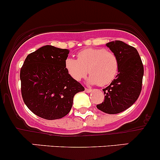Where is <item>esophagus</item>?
Masks as SVG:
<instances>
[{
	"label": "esophagus",
	"instance_id": "obj_1",
	"mask_svg": "<svg viewBox=\"0 0 160 160\" xmlns=\"http://www.w3.org/2000/svg\"><path fill=\"white\" fill-rule=\"evenodd\" d=\"M85 91L87 92V93H90V92H92V90H91V89L85 88Z\"/></svg>",
	"mask_w": 160,
	"mask_h": 160
}]
</instances>
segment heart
Listing matches in <instances>:
<instances>
[{"mask_svg": "<svg viewBox=\"0 0 160 160\" xmlns=\"http://www.w3.org/2000/svg\"><path fill=\"white\" fill-rule=\"evenodd\" d=\"M77 59L68 58L65 68L68 74L77 81L90 73L87 82L90 84L106 86L110 83L117 74L118 58L114 53L104 48H86L77 53Z\"/></svg>", "mask_w": 160, "mask_h": 160, "instance_id": "1", "label": "heart"}]
</instances>
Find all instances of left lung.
<instances>
[{
    "label": "left lung",
    "mask_w": 160,
    "mask_h": 160,
    "mask_svg": "<svg viewBox=\"0 0 160 160\" xmlns=\"http://www.w3.org/2000/svg\"><path fill=\"white\" fill-rule=\"evenodd\" d=\"M107 47L118 58V74L103 89L104 101L97 105L106 113H120L134 103L142 90L143 65L135 48L120 40L107 43Z\"/></svg>",
    "instance_id": "obj_1"
}]
</instances>
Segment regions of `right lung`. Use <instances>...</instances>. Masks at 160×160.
Returning a JSON list of instances; mask_svg holds the SVG:
<instances>
[{"instance_id":"add662e5","label":"right lung","mask_w":160,"mask_h":160,"mask_svg":"<svg viewBox=\"0 0 160 160\" xmlns=\"http://www.w3.org/2000/svg\"><path fill=\"white\" fill-rule=\"evenodd\" d=\"M69 50L46 45L28 55L21 69V94L35 115L57 120L71 110L73 97L84 87L65 68Z\"/></svg>"}]
</instances>
